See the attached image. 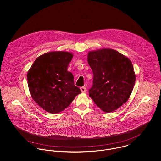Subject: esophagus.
I'll use <instances>...</instances> for the list:
<instances>
[{"instance_id":"esophagus-1","label":"esophagus","mask_w":161,"mask_h":161,"mask_svg":"<svg viewBox=\"0 0 161 161\" xmlns=\"http://www.w3.org/2000/svg\"><path fill=\"white\" fill-rule=\"evenodd\" d=\"M80 90H81L82 93H85V92H86V88L85 86H82V87H81V88H80Z\"/></svg>"}]
</instances>
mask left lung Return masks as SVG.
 <instances>
[{
  "mask_svg": "<svg viewBox=\"0 0 161 161\" xmlns=\"http://www.w3.org/2000/svg\"><path fill=\"white\" fill-rule=\"evenodd\" d=\"M87 61L94 74L89 96L104 112L117 109L127 101L134 86L131 61L110 48L89 52Z\"/></svg>",
  "mask_w": 161,
  "mask_h": 161,
  "instance_id": "1",
  "label": "left lung"
}]
</instances>
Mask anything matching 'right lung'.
Returning <instances> with one entry per match:
<instances>
[{
	"label": "right lung",
	"mask_w": 161,
	"mask_h": 161,
	"mask_svg": "<svg viewBox=\"0 0 161 161\" xmlns=\"http://www.w3.org/2000/svg\"><path fill=\"white\" fill-rule=\"evenodd\" d=\"M73 57L71 53L56 51L38 57L27 73L31 97L42 109L58 113L67 108L81 93L74 84V76L67 71Z\"/></svg>",
	"instance_id": "right-lung-1"
}]
</instances>
